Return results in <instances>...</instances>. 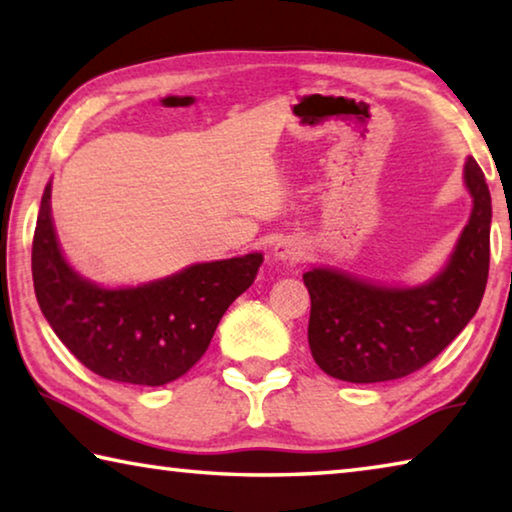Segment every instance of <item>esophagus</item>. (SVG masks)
I'll list each match as a JSON object with an SVG mask.
<instances>
[{"instance_id":"34e87169","label":"esophagus","mask_w":512,"mask_h":512,"mask_svg":"<svg viewBox=\"0 0 512 512\" xmlns=\"http://www.w3.org/2000/svg\"><path fill=\"white\" fill-rule=\"evenodd\" d=\"M302 257V246L298 239L293 237H282L275 241L273 246V259L275 262H282V264H296L300 262Z\"/></svg>"}]
</instances>
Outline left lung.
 <instances>
[{
  "mask_svg": "<svg viewBox=\"0 0 512 512\" xmlns=\"http://www.w3.org/2000/svg\"><path fill=\"white\" fill-rule=\"evenodd\" d=\"M463 185L472 198L470 219L427 282L381 284L334 266H311L302 275L311 298L309 348L329 377L375 384L411 375L474 318L488 282L492 201L470 155Z\"/></svg>",
  "mask_w": 512,
  "mask_h": 512,
  "instance_id": "left-lung-1",
  "label": "left lung"
}]
</instances>
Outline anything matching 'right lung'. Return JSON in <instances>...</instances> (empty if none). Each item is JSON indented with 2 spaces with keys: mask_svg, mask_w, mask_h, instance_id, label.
Here are the masks:
<instances>
[{
  "mask_svg": "<svg viewBox=\"0 0 512 512\" xmlns=\"http://www.w3.org/2000/svg\"><path fill=\"white\" fill-rule=\"evenodd\" d=\"M262 253L198 262L135 287H103L67 262L40 201L31 271L38 305L67 350L103 379L162 386L203 357L232 302L255 282Z\"/></svg>",
  "mask_w": 512,
  "mask_h": 512,
  "instance_id": "1",
  "label": "right lung"
}]
</instances>
